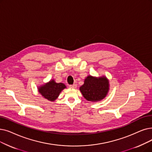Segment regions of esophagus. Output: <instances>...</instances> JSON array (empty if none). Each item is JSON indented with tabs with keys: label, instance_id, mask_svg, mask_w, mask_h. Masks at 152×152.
Masks as SVG:
<instances>
[{
	"label": "esophagus",
	"instance_id": "esophagus-1",
	"mask_svg": "<svg viewBox=\"0 0 152 152\" xmlns=\"http://www.w3.org/2000/svg\"><path fill=\"white\" fill-rule=\"evenodd\" d=\"M69 88H71V89H75V88H77V84H73V85H70V86H69Z\"/></svg>",
	"mask_w": 152,
	"mask_h": 152
}]
</instances>
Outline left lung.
Instances as JSON below:
<instances>
[{
	"instance_id": "8db88e82",
	"label": "left lung",
	"mask_w": 152,
	"mask_h": 152,
	"mask_svg": "<svg viewBox=\"0 0 152 152\" xmlns=\"http://www.w3.org/2000/svg\"><path fill=\"white\" fill-rule=\"evenodd\" d=\"M109 81L106 76H88L84 79L80 90L83 97L88 101H101L107 96L109 91Z\"/></svg>"
}]
</instances>
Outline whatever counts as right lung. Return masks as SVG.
<instances>
[{"instance_id": "add662e5", "label": "right lung", "mask_w": 152, "mask_h": 152, "mask_svg": "<svg viewBox=\"0 0 152 152\" xmlns=\"http://www.w3.org/2000/svg\"><path fill=\"white\" fill-rule=\"evenodd\" d=\"M65 88H66V86L64 83H58L54 79H52L49 82L38 86V91L46 99L53 102Z\"/></svg>"}]
</instances>
